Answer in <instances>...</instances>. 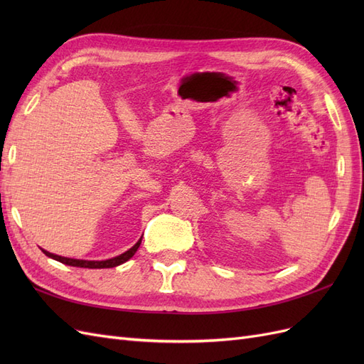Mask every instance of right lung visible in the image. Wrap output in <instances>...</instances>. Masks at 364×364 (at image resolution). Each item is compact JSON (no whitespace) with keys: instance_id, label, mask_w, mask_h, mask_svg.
Returning <instances> with one entry per match:
<instances>
[{"instance_id":"right-lung-1","label":"right lung","mask_w":364,"mask_h":364,"mask_svg":"<svg viewBox=\"0 0 364 364\" xmlns=\"http://www.w3.org/2000/svg\"><path fill=\"white\" fill-rule=\"evenodd\" d=\"M139 245H141V238H139L138 243H136L134 247H132V249H129L127 252L121 253V255H118V257H115V258L106 259V261H85V259H74V258H65V257L54 255V253H50V252L43 250V249H42V252L46 253L47 257L53 258V259H56V261H59V262H62V264H67V266L85 267V269H111V267H117V266H119V264H123V262H126L127 259H130L132 257H134V255H135V252H136V250H138V247H139Z\"/></svg>"}]
</instances>
